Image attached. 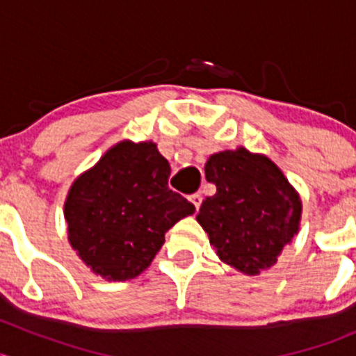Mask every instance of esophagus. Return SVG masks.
Listing matches in <instances>:
<instances>
[{"label":"esophagus","instance_id":"esophagus-1","mask_svg":"<svg viewBox=\"0 0 356 356\" xmlns=\"http://www.w3.org/2000/svg\"><path fill=\"white\" fill-rule=\"evenodd\" d=\"M189 201H191V203L195 204V208H196V210H200V207H201V201H203V198H201V195H198V193H195V195H191V196H189Z\"/></svg>","mask_w":356,"mask_h":356}]
</instances>
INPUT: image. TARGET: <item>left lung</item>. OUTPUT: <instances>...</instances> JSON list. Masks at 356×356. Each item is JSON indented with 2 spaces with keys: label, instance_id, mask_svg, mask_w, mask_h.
Instances as JSON below:
<instances>
[{
  "label": "left lung",
  "instance_id": "left-lung-1",
  "mask_svg": "<svg viewBox=\"0 0 356 356\" xmlns=\"http://www.w3.org/2000/svg\"><path fill=\"white\" fill-rule=\"evenodd\" d=\"M217 193L196 220L218 258L246 275L272 267L298 232L301 200L277 165L245 148L215 153L204 165Z\"/></svg>",
  "mask_w": 356,
  "mask_h": 356
}]
</instances>
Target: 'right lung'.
I'll use <instances>...</instances> for the list:
<instances>
[{"mask_svg": "<svg viewBox=\"0 0 356 356\" xmlns=\"http://www.w3.org/2000/svg\"><path fill=\"white\" fill-rule=\"evenodd\" d=\"M170 165L152 141H122L79 175L65 201L68 241L95 274L127 281L149 267L165 232L195 213L168 188Z\"/></svg>", "mask_w": 356, "mask_h": 356, "instance_id": "1", "label": "right lung"}]
</instances>
